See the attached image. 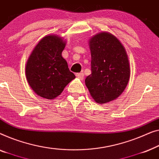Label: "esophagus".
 I'll list each match as a JSON object with an SVG mask.
<instances>
[{
	"instance_id": "1",
	"label": "esophagus",
	"mask_w": 159,
	"mask_h": 159,
	"mask_svg": "<svg viewBox=\"0 0 159 159\" xmlns=\"http://www.w3.org/2000/svg\"><path fill=\"white\" fill-rule=\"evenodd\" d=\"M75 75H76V76L78 77V78H79L80 79H84V73H76V74H75Z\"/></svg>"
}]
</instances>
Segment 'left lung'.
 <instances>
[{"instance_id":"1","label":"left lung","mask_w":159,"mask_h":159,"mask_svg":"<svg viewBox=\"0 0 159 159\" xmlns=\"http://www.w3.org/2000/svg\"><path fill=\"white\" fill-rule=\"evenodd\" d=\"M91 73L85 79L91 97L99 104L117 99L126 88L129 66L126 51L115 36L101 32L89 42Z\"/></svg>"}]
</instances>
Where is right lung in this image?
Masks as SVG:
<instances>
[{"label":"right lung","instance_id":"obj_1","mask_svg":"<svg viewBox=\"0 0 159 159\" xmlns=\"http://www.w3.org/2000/svg\"><path fill=\"white\" fill-rule=\"evenodd\" d=\"M65 46L61 37L46 36L37 44L29 58L26 66V79L39 97L55 99L75 78L62 57Z\"/></svg>","mask_w":159,"mask_h":159}]
</instances>
